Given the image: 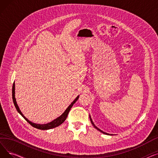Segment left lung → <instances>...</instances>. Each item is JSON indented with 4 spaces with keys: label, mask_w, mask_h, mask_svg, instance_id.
<instances>
[{
    "label": "left lung",
    "mask_w": 158,
    "mask_h": 158,
    "mask_svg": "<svg viewBox=\"0 0 158 158\" xmlns=\"http://www.w3.org/2000/svg\"><path fill=\"white\" fill-rule=\"evenodd\" d=\"M89 119H90V121H91V123H92V125L94 126V127L95 128V129H97V130H98L99 131H100V132H102V133L103 134H104V135H112V134H109V133H107V132H104V131H102V130H101L100 129H98L97 126H95V124H94V123L93 122V121H92V118H91V116L90 115H89Z\"/></svg>",
    "instance_id": "obj_1"
}]
</instances>
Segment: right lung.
<instances>
[{
    "label": "right lung",
    "instance_id": "1",
    "mask_svg": "<svg viewBox=\"0 0 158 158\" xmlns=\"http://www.w3.org/2000/svg\"><path fill=\"white\" fill-rule=\"evenodd\" d=\"M12 97H13V103L15 104V106L16 107V110H17V111L22 115V117L26 120L29 124H31V125L34 127L36 129H41V130H47V129H52V128H54V127H56L57 126H60L61 124H62L64 121L66 119V117H67L68 116V114L70 110V109L72 108V107L73 106V105L74 104V103H76V102L78 100V98L79 97V95H78L76 98L74 99V101L69 106V107L66 108V110L64 111V113L61 115L60 116V117H58L57 118H56V119H54V120H52V122H49V123H45V124H40V123H33L31 121H29L25 116L23 114V113L21 112L19 107L17 104V102H16V98H15V82L13 83V89H12Z\"/></svg>",
    "mask_w": 158,
    "mask_h": 158
}]
</instances>
